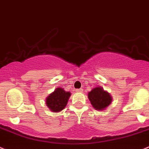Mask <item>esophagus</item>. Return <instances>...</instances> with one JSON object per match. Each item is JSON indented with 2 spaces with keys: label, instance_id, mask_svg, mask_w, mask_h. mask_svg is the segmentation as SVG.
<instances>
[{
  "label": "esophagus",
  "instance_id": "esophagus-1",
  "mask_svg": "<svg viewBox=\"0 0 149 149\" xmlns=\"http://www.w3.org/2000/svg\"><path fill=\"white\" fill-rule=\"evenodd\" d=\"M82 91H83V89H82L81 88H80V89H76V92H81Z\"/></svg>",
  "mask_w": 149,
  "mask_h": 149
}]
</instances>
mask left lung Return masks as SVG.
Segmentation results:
<instances>
[{
  "label": "left lung",
  "mask_w": 149,
  "mask_h": 149,
  "mask_svg": "<svg viewBox=\"0 0 149 149\" xmlns=\"http://www.w3.org/2000/svg\"><path fill=\"white\" fill-rule=\"evenodd\" d=\"M88 97L92 106L97 110H103L111 104L112 98L109 93L104 91L102 88L96 87L88 94Z\"/></svg>",
  "instance_id": "left-lung-1"
}]
</instances>
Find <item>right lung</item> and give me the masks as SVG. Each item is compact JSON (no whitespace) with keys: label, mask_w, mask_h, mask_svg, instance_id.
Wrapping results in <instances>:
<instances>
[{"label":"right lung","mask_w":149,"mask_h":149,"mask_svg":"<svg viewBox=\"0 0 149 149\" xmlns=\"http://www.w3.org/2000/svg\"><path fill=\"white\" fill-rule=\"evenodd\" d=\"M70 93L65 92L62 88H57L54 92L49 95L47 98V105L52 111H61L67 105Z\"/></svg>","instance_id":"right-lung-1"}]
</instances>
